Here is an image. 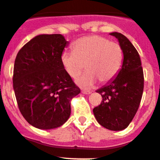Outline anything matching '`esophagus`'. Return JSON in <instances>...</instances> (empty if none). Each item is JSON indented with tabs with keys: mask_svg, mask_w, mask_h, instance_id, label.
I'll use <instances>...</instances> for the list:
<instances>
[{
	"mask_svg": "<svg viewBox=\"0 0 160 160\" xmlns=\"http://www.w3.org/2000/svg\"><path fill=\"white\" fill-rule=\"evenodd\" d=\"M82 92L83 93V94H85V95H89V94H91L92 92H90V91H86V90H82Z\"/></svg>",
	"mask_w": 160,
	"mask_h": 160,
	"instance_id": "esophagus-1",
	"label": "esophagus"
}]
</instances>
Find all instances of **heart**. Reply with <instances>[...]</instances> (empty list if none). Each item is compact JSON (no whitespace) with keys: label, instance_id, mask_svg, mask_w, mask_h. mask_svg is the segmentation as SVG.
<instances>
[{"label":"heart","instance_id":"1","mask_svg":"<svg viewBox=\"0 0 160 160\" xmlns=\"http://www.w3.org/2000/svg\"><path fill=\"white\" fill-rule=\"evenodd\" d=\"M123 59V50L118 42L96 35L77 39L73 51H64L61 55V64L72 78H76L85 66L87 72L76 80L84 88H91L98 81H111L121 70Z\"/></svg>","mask_w":160,"mask_h":160}]
</instances>
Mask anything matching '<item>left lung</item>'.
I'll use <instances>...</instances> for the list:
<instances>
[{
  "mask_svg": "<svg viewBox=\"0 0 160 160\" xmlns=\"http://www.w3.org/2000/svg\"><path fill=\"white\" fill-rule=\"evenodd\" d=\"M118 39L124 59L121 70L107 85L96 90L102 101L93 109L100 125L111 131H122L134 118L142 99L144 75L140 57L129 39L119 32L110 33Z\"/></svg>",
  "mask_w": 160,
  "mask_h": 160,
  "instance_id": "1",
  "label": "left lung"
}]
</instances>
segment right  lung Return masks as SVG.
Wrapping results in <instances>:
<instances>
[{"label":"right lung","instance_id":"obj_1","mask_svg":"<svg viewBox=\"0 0 160 160\" xmlns=\"http://www.w3.org/2000/svg\"><path fill=\"white\" fill-rule=\"evenodd\" d=\"M68 43L61 34L38 35L15 58L13 88L18 108L36 128L63 125L71 115V101L80 93L61 63Z\"/></svg>","mask_w":160,"mask_h":160}]
</instances>
